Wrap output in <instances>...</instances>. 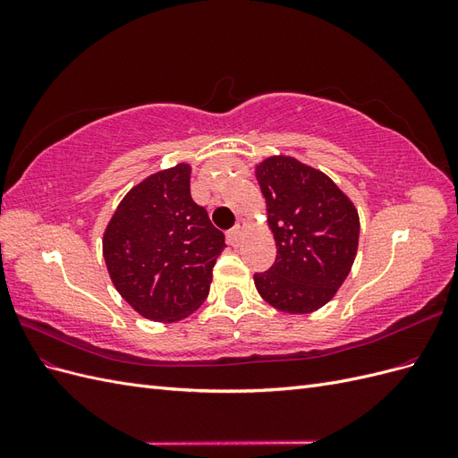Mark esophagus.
Here are the masks:
<instances>
[{
  "mask_svg": "<svg viewBox=\"0 0 458 458\" xmlns=\"http://www.w3.org/2000/svg\"><path fill=\"white\" fill-rule=\"evenodd\" d=\"M244 231H246V224H244V221H239V224L229 231V241H231V244H239V241L242 239Z\"/></svg>",
  "mask_w": 458,
  "mask_h": 458,
  "instance_id": "esophagus-1",
  "label": "esophagus"
}]
</instances>
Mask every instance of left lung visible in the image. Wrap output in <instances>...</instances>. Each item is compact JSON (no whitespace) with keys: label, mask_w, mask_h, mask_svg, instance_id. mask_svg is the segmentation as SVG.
I'll use <instances>...</instances> for the list:
<instances>
[{"label":"left lung","mask_w":458,"mask_h":458,"mask_svg":"<svg viewBox=\"0 0 458 458\" xmlns=\"http://www.w3.org/2000/svg\"><path fill=\"white\" fill-rule=\"evenodd\" d=\"M276 244L275 263L254 275L259 296L284 313L323 308L348 276L359 244L353 202L328 175L290 157L256 165Z\"/></svg>","instance_id":"obj_1"}]
</instances>
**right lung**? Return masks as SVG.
Instances as JSON below:
<instances>
[{"label":"right lung","instance_id":"obj_1","mask_svg":"<svg viewBox=\"0 0 458 458\" xmlns=\"http://www.w3.org/2000/svg\"><path fill=\"white\" fill-rule=\"evenodd\" d=\"M225 248L208 212L191 197V165L148 175L106 225L103 256L120 296L147 318L179 321L202 306Z\"/></svg>","mask_w":458,"mask_h":458}]
</instances>
